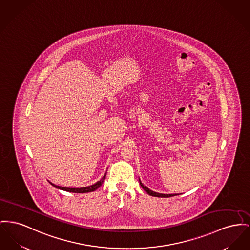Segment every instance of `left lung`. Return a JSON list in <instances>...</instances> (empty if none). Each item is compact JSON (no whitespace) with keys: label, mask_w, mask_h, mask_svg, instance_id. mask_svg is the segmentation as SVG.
Listing matches in <instances>:
<instances>
[{"label":"left lung","mask_w":250,"mask_h":250,"mask_svg":"<svg viewBox=\"0 0 250 250\" xmlns=\"http://www.w3.org/2000/svg\"><path fill=\"white\" fill-rule=\"evenodd\" d=\"M139 180H140V178H139ZM140 184H141L142 188H143L145 191H146L149 195H152V196H157V197H170V196L177 195V193H169V194H167V193H160V192H156V191H152V190L148 189L146 186H145V185L142 183L141 180H140Z\"/></svg>","instance_id":"obj_1"}]
</instances>
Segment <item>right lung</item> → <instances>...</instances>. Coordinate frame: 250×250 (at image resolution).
<instances>
[{
	"label": "right lung",
	"mask_w": 250,
	"mask_h": 250,
	"mask_svg": "<svg viewBox=\"0 0 250 250\" xmlns=\"http://www.w3.org/2000/svg\"><path fill=\"white\" fill-rule=\"evenodd\" d=\"M105 176H106V173L104 175L103 177H102L99 181L95 182L94 184H92V185H90V186L82 187V188H67V187H61V186H58V185H56V184H54V183H52V182H50V181H49V182L51 183V185H53L55 188L59 189V190L70 191V192H77V193H85V192H90V191H94L95 190H97V189L103 184L104 180V178H105Z\"/></svg>",
	"instance_id": "obj_1"
}]
</instances>
